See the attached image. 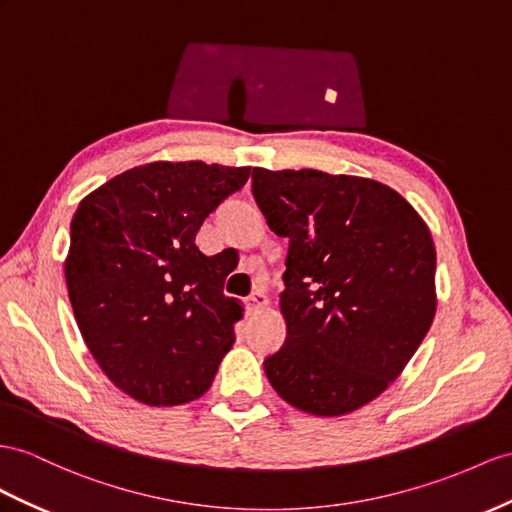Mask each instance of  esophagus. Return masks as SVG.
<instances>
[{
	"label": "esophagus",
	"instance_id": "esophagus-1",
	"mask_svg": "<svg viewBox=\"0 0 512 512\" xmlns=\"http://www.w3.org/2000/svg\"><path fill=\"white\" fill-rule=\"evenodd\" d=\"M248 307H251L253 311H261V309H266L268 307V296L261 292V290H257V292H253L251 296H248Z\"/></svg>",
	"mask_w": 512,
	"mask_h": 512
}]
</instances>
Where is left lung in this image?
Masks as SVG:
<instances>
[{"instance_id":"left-lung-1","label":"left lung","mask_w":512,"mask_h":512,"mask_svg":"<svg viewBox=\"0 0 512 512\" xmlns=\"http://www.w3.org/2000/svg\"><path fill=\"white\" fill-rule=\"evenodd\" d=\"M253 196L290 240L287 337L264 361L268 381L305 413L357 411L396 381L435 318L426 222L383 183L313 168H253Z\"/></svg>"}]
</instances>
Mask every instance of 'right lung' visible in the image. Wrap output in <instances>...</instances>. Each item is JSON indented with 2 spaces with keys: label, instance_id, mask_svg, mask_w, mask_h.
I'll use <instances>...</instances> for the list:
<instances>
[{
  "label": "right lung",
  "instance_id": "obj_1",
  "mask_svg": "<svg viewBox=\"0 0 512 512\" xmlns=\"http://www.w3.org/2000/svg\"><path fill=\"white\" fill-rule=\"evenodd\" d=\"M248 175V166L153 162L77 207L64 261L75 320L103 374L142 404L203 396L235 342L242 305L222 294L225 266L194 240Z\"/></svg>",
  "mask_w": 512,
  "mask_h": 512
}]
</instances>
